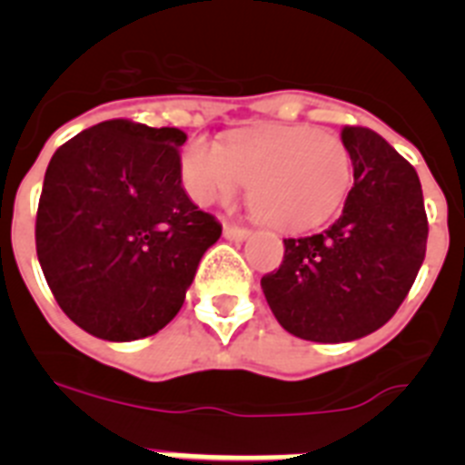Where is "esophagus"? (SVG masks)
Returning a JSON list of instances; mask_svg holds the SVG:
<instances>
[{"label": "esophagus", "instance_id": "esophagus-1", "mask_svg": "<svg viewBox=\"0 0 465 465\" xmlns=\"http://www.w3.org/2000/svg\"><path fill=\"white\" fill-rule=\"evenodd\" d=\"M249 235H252V232H249L246 228H237V225H230V223L223 225V237L230 242H244Z\"/></svg>", "mask_w": 465, "mask_h": 465}]
</instances>
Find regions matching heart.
<instances>
[{
    "instance_id": "1",
    "label": "heart",
    "mask_w": 465,
    "mask_h": 465,
    "mask_svg": "<svg viewBox=\"0 0 465 465\" xmlns=\"http://www.w3.org/2000/svg\"><path fill=\"white\" fill-rule=\"evenodd\" d=\"M182 176L197 204L230 203L249 183L258 219L282 230H307L342 207L351 158L335 134L310 125H265L228 146L195 139L182 153Z\"/></svg>"
}]
</instances>
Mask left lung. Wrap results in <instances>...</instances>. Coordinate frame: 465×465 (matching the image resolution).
Wrapping results in <instances>:
<instances>
[{
  "label": "left lung",
  "instance_id": "1",
  "mask_svg": "<svg viewBox=\"0 0 465 465\" xmlns=\"http://www.w3.org/2000/svg\"><path fill=\"white\" fill-rule=\"evenodd\" d=\"M342 143L354 165L342 216L319 235L283 240L282 265L261 279L283 331L312 342H351L384 326L426 256L414 167L368 127H344Z\"/></svg>",
  "mask_w": 465,
  "mask_h": 465
}]
</instances>
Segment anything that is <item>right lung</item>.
Returning <instances> with one entry per match:
<instances>
[{
	"label": "right lung",
	"instance_id": "obj_1",
	"mask_svg": "<svg viewBox=\"0 0 465 465\" xmlns=\"http://www.w3.org/2000/svg\"><path fill=\"white\" fill-rule=\"evenodd\" d=\"M186 134L104 121L53 153L36 212V256L57 305L109 342L149 338L182 310L221 223L182 186Z\"/></svg>",
	"mask_w": 465,
	"mask_h": 465
}]
</instances>
